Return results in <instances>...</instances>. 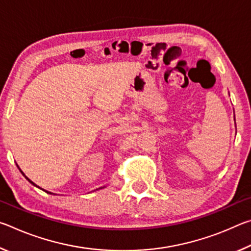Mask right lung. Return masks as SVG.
Returning <instances> with one entry per match:
<instances>
[{"label": "right lung", "mask_w": 251, "mask_h": 251, "mask_svg": "<svg viewBox=\"0 0 251 251\" xmlns=\"http://www.w3.org/2000/svg\"><path fill=\"white\" fill-rule=\"evenodd\" d=\"M20 171H21V169H20ZM21 173H22V171H21ZM26 178H27V177H26ZM27 180H28V181H29V182H31V184H33V185H34V186H36V185H35V184H34V182H33V181H32V180H29V179H28V178H27ZM46 193H49V192H46ZM49 194H52V193H49Z\"/></svg>", "instance_id": "1"}]
</instances>
